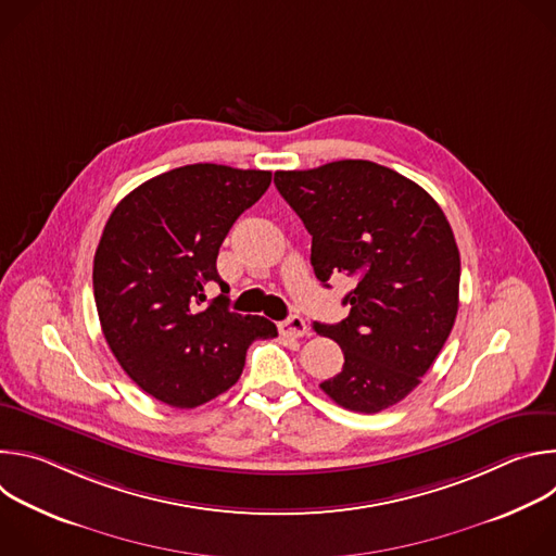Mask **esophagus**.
<instances>
[{"label":"esophagus","mask_w":556,"mask_h":556,"mask_svg":"<svg viewBox=\"0 0 556 556\" xmlns=\"http://www.w3.org/2000/svg\"><path fill=\"white\" fill-rule=\"evenodd\" d=\"M279 332H281V337L301 339V337H305V334H307V326H305V321L301 319L299 314H292V316H288L286 321H281V324H279Z\"/></svg>","instance_id":"1"}]
</instances>
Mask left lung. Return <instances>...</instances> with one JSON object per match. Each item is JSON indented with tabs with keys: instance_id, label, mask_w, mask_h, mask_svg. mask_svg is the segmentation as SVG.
<instances>
[{
	"instance_id": "1",
	"label": "left lung",
	"mask_w": 556,
	"mask_h": 556,
	"mask_svg": "<svg viewBox=\"0 0 556 556\" xmlns=\"http://www.w3.org/2000/svg\"><path fill=\"white\" fill-rule=\"evenodd\" d=\"M277 191L312 235L316 279L354 281L348 319L316 324L334 339L343 369L321 382L358 414L401 403L444 348L457 314L459 251L438 202L409 178L369 161L277 172Z\"/></svg>"
}]
</instances>
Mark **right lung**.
<instances>
[{"mask_svg": "<svg viewBox=\"0 0 556 556\" xmlns=\"http://www.w3.org/2000/svg\"><path fill=\"white\" fill-rule=\"evenodd\" d=\"M270 172L198 163L155 176L112 211L94 255V301L125 374L155 401L193 409L242 376L255 339L277 337L264 316L206 303L226 283L217 253L235 219L270 187Z\"/></svg>", "mask_w": 556, "mask_h": 556, "instance_id": "right-lung-1", "label": "right lung"}]
</instances>
